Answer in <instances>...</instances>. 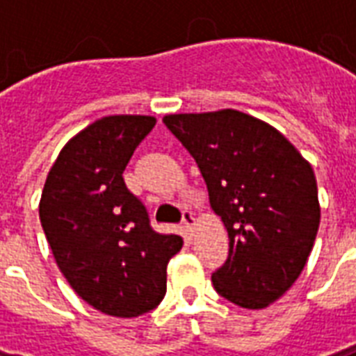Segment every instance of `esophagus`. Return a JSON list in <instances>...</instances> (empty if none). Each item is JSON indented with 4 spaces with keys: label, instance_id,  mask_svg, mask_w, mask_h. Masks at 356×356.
I'll use <instances>...</instances> for the list:
<instances>
[{
    "label": "esophagus",
    "instance_id": "obj_1",
    "mask_svg": "<svg viewBox=\"0 0 356 356\" xmlns=\"http://www.w3.org/2000/svg\"><path fill=\"white\" fill-rule=\"evenodd\" d=\"M183 225L188 229V231H194V227H195L194 212H192V211H184L183 212Z\"/></svg>",
    "mask_w": 356,
    "mask_h": 356
}]
</instances>
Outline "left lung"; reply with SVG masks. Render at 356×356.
I'll return each instance as SVG.
<instances>
[{"label":"left lung","mask_w":356,"mask_h":356,"mask_svg":"<svg viewBox=\"0 0 356 356\" xmlns=\"http://www.w3.org/2000/svg\"><path fill=\"white\" fill-rule=\"evenodd\" d=\"M162 122L195 159L227 229L229 257L212 273L216 292L242 309H266L298 281L318 234L310 162L270 123L234 108Z\"/></svg>","instance_id":"8db88e82"}]
</instances>
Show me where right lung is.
Masks as SVG:
<instances>
[{
    "mask_svg": "<svg viewBox=\"0 0 356 356\" xmlns=\"http://www.w3.org/2000/svg\"><path fill=\"white\" fill-rule=\"evenodd\" d=\"M156 118L105 116L66 142L42 190V229L58 270L83 301L114 318H136L161 303L166 266L183 248L159 234L123 170Z\"/></svg>",
    "mask_w": 356,
    "mask_h": 356,
    "instance_id": "obj_1",
    "label": "right lung"
}]
</instances>
